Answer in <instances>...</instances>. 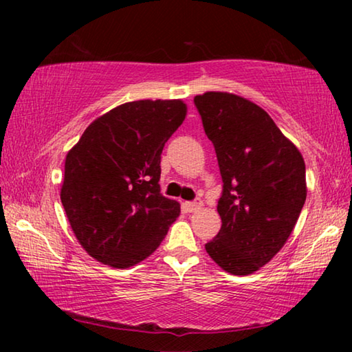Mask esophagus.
I'll return each mask as SVG.
<instances>
[{"label": "esophagus", "mask_w": 352, "mask_h": 352, "mask_svg": "<svg viewBox=\"0 0 352 352\" xmlns=\"http://www.w3.org/2000/svg\"><path fill=\"white\" fill-rule=\"evenodd\" d=\"M201 205H204V201H201L200 199H197V200H194V201H186V204H184V208H186L189 212H195V211L200 210Z\"/></svg>", "instance_id": "34e87169"}]
</instances>
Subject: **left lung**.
<instances>
[{
  "mask_svg": "<svg viewBox=\"0 0 352 352\" xmlns=\"http://www.w3.org/2000/svg\"><path fill=\"white\" fill-rule=\"evenodd\" d=\"M194 104L223 182L222 226L205 248L225 272L250 275L272 261L295 228L307 194L305 160L252 100L208 91Z\"/></svg>",
  "mask_w": 352,
  "mask_h": 352,
  "instance_id": "left-lung-1",
  "label": "left lung"
}]
</instances>
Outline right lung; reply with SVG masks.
<instances>
[{
    "instance_id": "obj_1",
    "label": "right lung",
    "mask_w": 352,
    "mask_h": 352,
    "mask_svg": "<svg viewBox=\"0 0 352 352\" xmlns=\"http://www.w3.org/2000/svg\"><path fill=\"white\" fill-rule=\"evenodd\" d=\"M186 110L180 99L126 102L93 121L68 152L60 200L91 258L127 269L168 234L180 205L160 192V163Z\"/></svg>"
}]
</instances>
